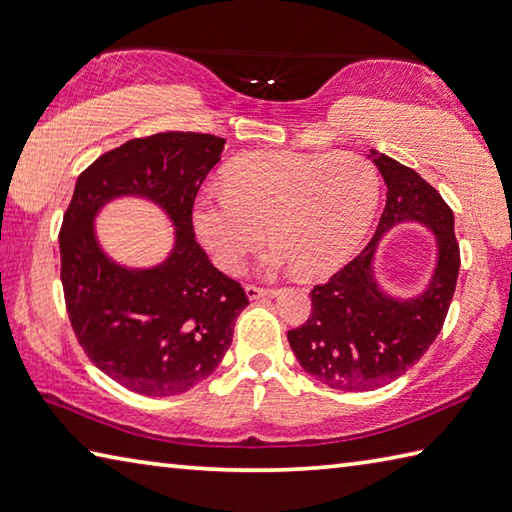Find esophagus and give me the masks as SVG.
<instances>
[{
    "label": "esophagus",
    "instance_id": "34e87169",
    "mask_svg": "<svg viewBox=\"0 0 512 512\" xmlns=\"http://www.w3.org/2000/svg\"><path fill=\"white\" fill-rule=\"evenodd\" d=\"M245 294H247V298H252V301H256V298H260V296H267V294H274V292H272V289H267V287L247 285V287H245Z\"/></svg>",
    "mask_w": 512,
    "mask_h": 512
}]
</instances>
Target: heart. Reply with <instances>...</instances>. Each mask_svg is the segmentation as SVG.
<instances>
[{"label":"heart","instance_id":"heart-1","mask_svg":"<svg viewBox=\"0 0 512 512\" xmlns=\"http://www.w3.org/2000/svg\"><path fill=\"white\" fill-rule=\"evenodd\" d=\"M223 191L191 211L218 267L238 272L267 236L265 269L323 276L341 267L368 231L381 182L356 153L256 151L223 171Z\"/></svg>","mask_w":512,"mask_h":512}]
</instances>
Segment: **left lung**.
<instances>
[{
	"mask_svg": "<svg viewBox=\"0 0 512 512\" xmlns=\"http://www.w3.org/2000/svg\"><path fill=\"white\" fill-rule=\"evenodd\" d=\"M372 162L388 187L379 227L359 256L330 281L314 285L310 316L287 332L303 370L343 392L381 388L428 352L446 321L461 265L455 216L439 191L417 171L383 153H374ZM406 219L436 231L440 258L427 292L401 302L375 283L371 258L384 231Z\"/></svg>",
	"mask_w": 512,
	"mask_h": 512,
	"instance_id": "8db88e82",
	"label": "left lung"
}]
</instances>
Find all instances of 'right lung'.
<instances>
[{
    "label": "right lung",
    "mask_w": 512,
    "mask_h": 512,
    "mask_svg": "<svg viewBox=\"0 0 512 512\" xmlns=\"http://www.w3.org/2000/svg\"><path fill=\"white\" fill-rule=\"evenodd\" d=\"M225 149L209 133L167 131L106 151L75 182L60 229L62 287L77 343L95 368L144 397L187 392L218 368L249 305L245 289L211 265L191 211ZM118 195L165 208L177 245L165 264L127 270L106 257L92 218Z\"/></svg>",
    "instance_id": "add662e5"
}]
</instances>
